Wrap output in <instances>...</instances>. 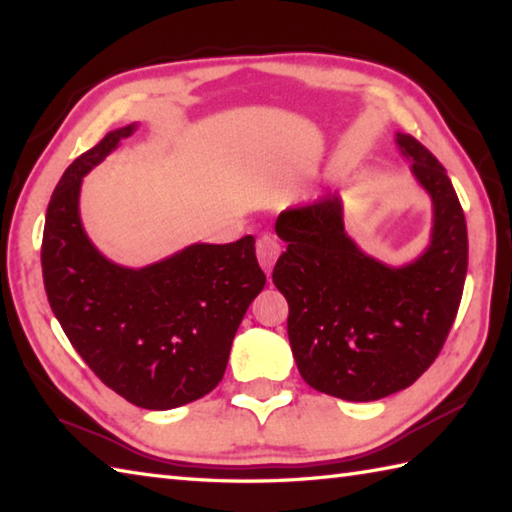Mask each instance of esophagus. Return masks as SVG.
<instances>
[{
	"instance_id": "esophagus-1",
	"label": "esophagus",
	"mask_w": 512,
	"mask_h": 512,
	"mask_svg": "<svg viewBox=\"0 0 512 512\" xmlns=\"http://www.w3.org/2000/svg\"><path fill=\"white\" fill-rule=\"evenodd\" d=\"M279 253H281V242H279L277 235H273V233L259 235V239H257V259H259V266H262L266 273H270V268L275 266Z\"/></svg>"
}]
</instances>
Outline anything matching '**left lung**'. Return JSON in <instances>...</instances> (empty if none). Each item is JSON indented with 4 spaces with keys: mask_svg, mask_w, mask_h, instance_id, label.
I'll return each instance as SVG.
<instances>
[{
    "mask_svg": "<svg viewBox=\"0 0 512 512\" xmlns=\"http://www.w3.org/2000/svg\"><path fill=\"white\" fill-rule=\"evenodd\" d=\"M411 173L431 195L427 250L391 268L365 255L343 228L339 195L288 209L275 231L288 242L273 281L288 301V339L301 378L354 402L385 398L427 372L460 308L469 239L453 184L438 158L396 134Z\"/></svg>",
    "mask_w": 512,
    "mask_h": 512,
    "instance_id": "8db88e82",
    "label": "left lung"
}]
</instances>
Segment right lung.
<instances>
[{"mask_svg":"<svg viewBox=\"0 0 512 512\" xmlns=\"http://www.w3.org/2000/svg\"><path fill=\"white\" fill-rule=\"evenodd\" d=\"M136 125L114 129L76 158L54 189L43 226V286L72 347L136 407L165 411L220 383L235 332L266 286L255 237L193 244L145 268L103 257L83 231V176Z\"/></svg>","mask_w":512,"mask_h":512,"instance_id":"right-lung-1","label":"right lung"}]
</instances>
